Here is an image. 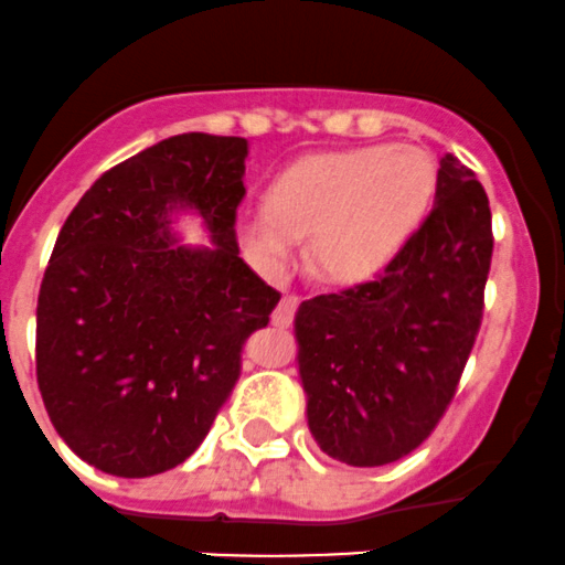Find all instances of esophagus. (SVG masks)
<instances>
[{
    "mask_svg": "<svg viewBox=\"0 0 565 565\" xmlns=\"http://www.w3.org/2000/svg\"><path fill=\"white\" fill-rule=\"evenodd\" d=\"M296 309H299V296H282L280 305L271 312V323L280 326V329H288L296 318Z\"/></svg>",
    "mask_w": 565,
    "mask_h": 565,
    "instance_id": "esophagus-1",
    "label": "esophagus"
}]
</instances>
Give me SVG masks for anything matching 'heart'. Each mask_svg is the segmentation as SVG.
<instances>
[{
  "label": "heart",
  "mask_w": 565,
  "mask_h": 565,
  "mask_svg": "<svg viewBox=\"0 0 565 565\" xmlns=\"http://www.w3.org/2000/svg\"><path fill=\"white\" fill-rule=\"evenodd\" d=\"M436 188L434 159L415 145L320 153L275 180L269 207L239 215L236 232L264 266H285L312 236L326 277L353 280L380 269L404 245Z\"/></svg>",
  "instance_id": "1"
}]
</instances>
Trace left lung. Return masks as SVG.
<instances>
[{"label": "left lung", "mask_w": 565, "mask_h": 565, "mask_svg": "<svg viewBox=\"0 0 565 565\" xmlns=\"http://www.w3.org/2000/svg\"><path fill=\"white\" fill-rule=\"evenodd\" d=\"M490 258L488 193L445 153L434 207L385 269L296 312L307 420L320 450L372 469L428 439L477 342Z\"/></svg>", "instance_id": "obj_1"}]
</instances>
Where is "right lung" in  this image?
I'll use <instances>...</instances> for the list:
<instances>
[{"label":"right lung","mask_w":565,"mask_h":565,"mask_svg":"<svg viewBox=\"0 0 565 565\" xmlns=\"http://www.w3.org/2000/svg\"><path fill=\"white\" fill-rule=\"evenodd\" d=\"M247 139L191 131L107 169L58 232L38 299V385L58 436L115 477L174 469L232 396L280 294L236 245ZM196 209L215 248L174 246Z\"/></svg>","instance_id":"add662e5"}]
</instances>
